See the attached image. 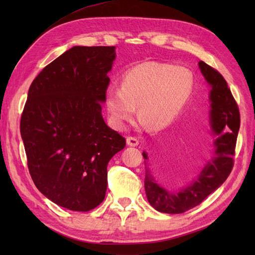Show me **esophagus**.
<instances>
[{
	"instance_id": "34e87169",
	"label": "esophagus",
	"mask_w": 255,
	"mask_h": 255,
	"mask_svg": "<svg viewBox=\"0 0 255 255\" xmlns=\"http://www.w3.org/2000/svg\"><path fill=\"white\" fill-rule=\"evenodd\" d=\"M127 144L131 145V147H137L139 144V140L136 137H128L127 138Z\"/></svg>"
}]
</instances>
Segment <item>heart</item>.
<instances>
[{"label":"heart","instance_id":"b5f03b06","mask_svg":"<svg viewBox=\"0 0 255 255\" xmlns=\"http://www.w3.org/2000/svg\"><path fill=\"white\" fill-rule=\"evenodd\" d=\"M194 77L188 69L164 62H144L124 74L121 89H108L105 104L112 125L125 127L138 108L151 129L175 121L192 95Z\"/></svg>","mask_w":255,"mask_h":255}]
</instances>
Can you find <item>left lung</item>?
I'll return each instance as SVG.
<instances>
[{"label":"left lung","instance_id":"1","mask_svg":"<svg viewBox=\"0 0 255 255\" xmlns=\"http://www.w3.org/2000/svg\"><path fill=\"white\" fill-rule=\"evenodd\" d=\"M198 64L211 86L210 125L216 134L215 158L199 173L196 181L177 193L162 186L167 165L150 164L152 173L149 166L145 167V194L150 205L160 213L182 214L196 207L227 180L234 167L237 137L240 128L239 107L223 75L204 61H199ZM142 155L144 163L148 164L147 153L143 152Z\"/></svg>","mask_w":255,"mask_h":255}]
</instances>
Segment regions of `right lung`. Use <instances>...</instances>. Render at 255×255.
<instances>
[{"mask_svg":"<svg viewBox=\"0 0 255 255\" xmlns=\"http://www.w3.org/2000/svg\"><path fill=\"white\" fill-rule=\"evenodd\" d=\"M115 47L67 50L30 84L20 134L36 187L70 210L89 211L105 198L107 164L126 139L102 116Z\"/></svg>","mask_w":255,"mask_h":255,"instance_id":"obj_1","label":"right lung"}]
</instances>
